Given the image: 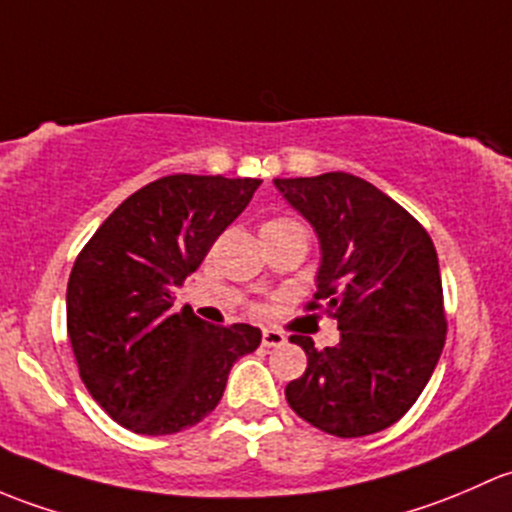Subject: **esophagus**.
I'll return each instance as SVG.
<instances>
[{"label":"esophagus","instance_id":"obj_1","mask_svg":"<svg viewBox=\"0 0 512 512\" xmlns=\"http://www.w3.org/2000/svg\"><path fill=\"white\" fill-rule=\"evenodd\" d=\"M283 342H286V335L283 333H278V330H263V335H261L263 347H278V345H283Z\"/></svg>","mask_w":512,"mask_h":512}]
</instances>
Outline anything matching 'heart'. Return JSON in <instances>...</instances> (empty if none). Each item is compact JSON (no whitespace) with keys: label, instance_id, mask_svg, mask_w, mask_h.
Here are the masks:
<instances>
[{"label":"heart","instance_id":"heart-1","mask_svg":"<svg viewBox=\"0 0 512 512\" xmlns=\"http://www.w3.org/2000/svg\"><path fill=\"white\" fill-rule=\"evenodd\" d=\"M295 226H300L295 219H271L263 224L261 231H281V229H295Z\"/></svg>","mask_w":512,"mask_h":512}]
</instances>
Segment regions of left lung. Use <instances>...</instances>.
Segmentation results:
<instances>
[{
	"mask_svg": "<svg viewBox=\"0 0 512 512\" xmlns=\"http://www.w3.org/2000/svg\"><path fill=\"white\" fill-rule=\"evenodd\" d=\"M273 182L320 239L308 310L328 313L340 330V342L325 350L291 337L308 367L286 387L288 404L325 434H377L412 409L444 350L434 241L392 197L347 172Z\"/></svg>",
	"mask_w": 512,
	"mask_h": 512,
	"instance_id": "1",
	"label": "left lung"
}]
</instances>
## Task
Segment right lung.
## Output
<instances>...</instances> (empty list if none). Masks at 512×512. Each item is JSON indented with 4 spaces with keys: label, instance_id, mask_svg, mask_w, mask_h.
<instances>
[{
    "label": "right lung",
    "instance_id": "obj_1",
    "mask_svg": "<svg viewBox=\"0 0 512 512\" xmlns=\"http://www.w3.org/2000/svg\"><path fill=\"white\" fill-rule=\"evenodd\" d=\"M258 184L155 179L98 226L73 263L66 328L78 374L125 429L165 436L199 424L217 409L234 362L261 345L254 325H209L172 300Z\"/></svg>",
    "mask_w": 512,
    "mask_h": 512
}]
</instances>
